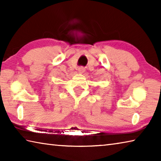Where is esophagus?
<instances>
[{
  "label": "esophagus",
  "mask_w": 161,
  "mask_h": 161,
  "mask_svg": "<svg viewBox=\"0 0 161 161\" xmlns=\"http://www.w3.org/2000/svg\"><path fill=\"white\" fill-rule=\"evenodd\" d=\"M78 71H79V72H80V73H83V72H84V71H85V69H84V67H80V68H79Z\"/></svg>",
  "instance_id": "1"
}]
</instances>
